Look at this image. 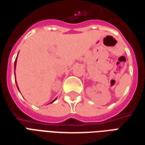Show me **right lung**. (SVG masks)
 <instances>
[{
	"label": "right lung",
	"instance_id": "right-lung-1",
	"mask_svg": "<svg viewBox=\"0 0 145 145\" xmlns=\"http://www.w3.org/2000/svg\"><path fill=\"white\" fill-rule=\"evenodd\" d=\"M16 61H15V68H16ZM17 87H18V86H17ZM53 101H52V102H53ZM51 103H52V102H51Z\"/></svg>",
	"mask_w": 145,
	"mask_h": 145
}]
</instances>
